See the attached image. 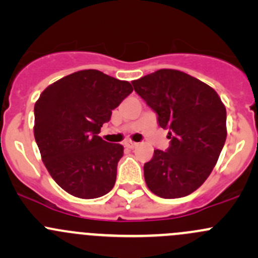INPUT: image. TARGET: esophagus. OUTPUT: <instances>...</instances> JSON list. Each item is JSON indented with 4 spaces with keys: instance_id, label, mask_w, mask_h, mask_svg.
<instances>
[{
    "instance_id": "34e87169",
    "label": "esophagus",
    "mask_w": 258,
    "mask_h": 258,
    "mask_svg": "<svg viewBox=\"0 0 258 258\" xmlns=\"http://www.w3.org/2000/svg\"><path fill=\"white\" fill-rule=\"evenodd\" d=\"M124 146H126V147H128V148H135L137 146V144H136V142H134V141H126V142H124Z\"/></svg>"
}]
</instances>
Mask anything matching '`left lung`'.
<instances>
[{"mask_svg":"<svg viewBox=\"0 0 258 258\" xmlns=\"http://www.w3.org/2000/svg\"><path fill=\"white\" fill-rule=\"evenodd\" d=\"M135 91L170 130L166 152L145 163L148 189L162 199L196 191L212 172L227 136L226 107L212 87L178 70L162 69L132 81Z\"/></svg>","mask_w":258,"mask_h":258,"instance_id":"1","label":"left lung"}]
</instances>
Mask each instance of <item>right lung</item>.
Masks as SVG:
<instances>
[{
	"mask_svg": "<svg viewBox=\"0 0 258 258\" xmlns=\"http://www.w3.org/2000/svg\"><path fill=\"white\" fill-rule=\"evenodd\" d=\"M132 91L128 81L82 70L49 85L36 101L33 134L41 158L67 194L91 200L113 188L123 146L98 134Z\"/></svg>",
	"mask_w": 258,
	"mask_h": 258,
	"instance_id": "obj_1",
	"label": "right lung"
}]
</instances>
